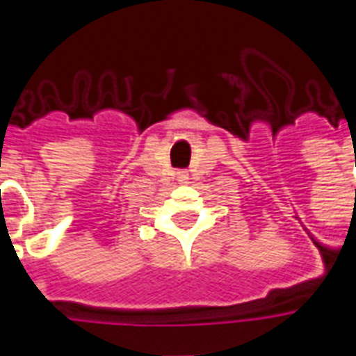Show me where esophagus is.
Here are the masks:
<instances>
[{"label": "esophagus", "instance_id": "obj_1", "mask_svg": "<svg viewBox=\"0 0 356 356\" xmlns=\"http://www.w3.org/2000/svg\"><path fill=\"white\" fill-rule=\"evenodd\" d=\"M177 181H179V183H186V181H188V173L177 172Z\"/></svg>", "mask_w": 356, "mask_h": 356}]
</instances>
